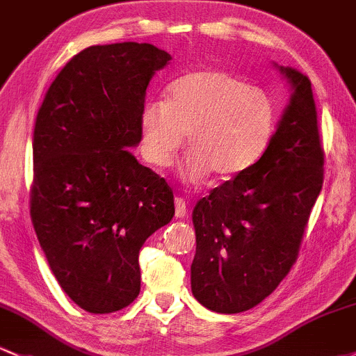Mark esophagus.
I'll use <instances>...</instances> for the list:
<instances>
[{"label":"esophagus","mask_w":356,"mask_h":356,"mask_svg":"<svg viewBox=\"0 0 356 356\" xmlns=\"http://www.w3.org/2000/svg\"><path fill=\"white\" fill-rule=\"evenodd\" d=\"M186 212H188V210H186L185 198L175 197V217H177V219H183V217L186 216Z\"/></svg>","instance_id":"obj_1"}]
</instances>
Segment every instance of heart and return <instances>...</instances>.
Wrapping results in <instances>:
<instances>
[{
	"instance_id": "b5f03b06",
	"label": "heart",
	"mask_w": 356,
	"mask_h": 356,
	"mask_svg": "<svg viewBox=\"0 0 356 356\" xmlns=\"http://www.w3.org/2000/svg\"><path fill=\"white\" fill-rule=\"evenodd\" d=\"M277 129V108L268 93L241 76L219 70L192 71L168 86L164 102H151L139 117L140 152L164 168L186 143L183 178L204 181L234 178L253 168Z\"/></svg>"
}]
</instances>
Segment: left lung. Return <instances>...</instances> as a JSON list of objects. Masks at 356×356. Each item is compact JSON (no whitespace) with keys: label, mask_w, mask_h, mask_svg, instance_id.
<instances>
[{"label":"left lung","mask_w":356,"mask_h":356,"mask_svg":"<svg viewBox=\"0 0 356 356\" xmlns=\"http://www.w3.org/2000/svg\"><path fill=\"white\" fill-rule=\"evenodd\" d=\"M292 98L263 158L193 209L192 292L210 311L254 307L286 277L324 181V149L311 79L280 67Z\"/></svg>","instance_id":"1"}]
</instances>
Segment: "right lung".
<instances>
[{
    "mask_svg": "<svg viewBox=\"0 0 356 356\" xmlns=\"http://www.w3.org/2000/svg\"><path fill=\"white\" fill-rule=\"evenodd\" d=\"M171 56L151 44L91 45L49 86L33 129L30 216L52 273L93 314L140 292L139 251L175 216L173 190L127 151L156 71Z\"/></svg>",
    "mask_w": 356,
    "mask_h": 356,
    "instance_id": "add662e5",
    "label": "right lung"
}]
</instances>
